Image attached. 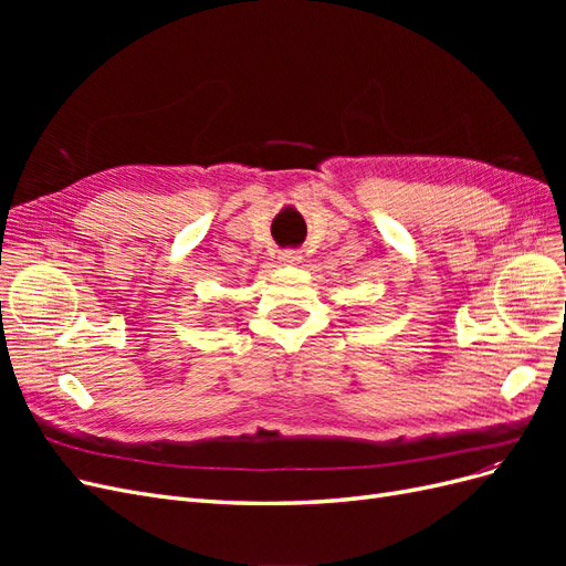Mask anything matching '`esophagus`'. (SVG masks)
<instances>
[{"mask_svg": "<svg viewBox=\"0 0 566 566\" xmlns=\"http://www.w3.org/2000/svg\"><path fill=\"white\" fill-rule=\"evenodd\" d=\"M281 260L287 262V264H297L302 260V254L297 250H283L281 252Z\"/></svg>", "mask_w": 566, "mask_h": 566, "instance_id": "esophagus-1", "label": "esophagus"}]
</instances>
